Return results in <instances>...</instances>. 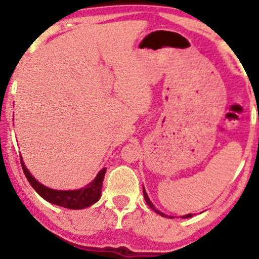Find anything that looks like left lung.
Returning a JSON list of instances; mask_svg holds the SVG:
<instances>
[{
  "instance_id": "left-lung-1",
  "label": "left lung",
  "mask_w": 259,
  "mask_h": 259,
  "mask_svg": "<svg viewBox=\"0 0 259 259\" xmlns=\"http://www.w3.org/2000/svg\"><path fill=\"white\" fill-rule=\"evenodd\" d=\"M144 198H145V200H146V203H147V205H148V206H150V207L152 208V210H153V211H155V212H157V213H159V214H160V215H162V217H167V215H166V214H164V213H162V212H160V211H158V210H157V208H155V206H154V205H153V204H152V201L150 200V198H148V196H147V193H146V191H145V189H144ZM183 217H184V218H190V217H193V213H190V214L183 215ZM169 218H172V217H169Z\"/></svg>"
}]
</instances>
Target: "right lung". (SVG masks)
<instances>
[{
	"instance_id": "right-lung-1",
	"label": "right lung",
	"mask_w": 259,
	"mask_h": 259,
	"mask_svg": "<svg viewBox=\"0 0 259 259\" xmlns=\"http://www.w3.org/2000/svg\"><path fill=\"white\" fill-rule=\"evenodd\" d=\"M21 165H22L23 173L28 179V182L44 199L54 205H59V206L66 208H72V210H80V208L88 207L100 199L102 182H104L106 169H107L106 167L102 168L98 173L97 177H95L93 182L88 184L86 187L73 191H59L49 189V187H46L45 185L38 183L30 175V172L28 171L26 166H24L22 158H21Z\"/></svg>"
}]
</instances>
